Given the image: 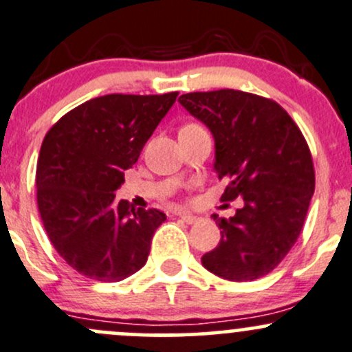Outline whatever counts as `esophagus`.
<instances>
[{
    "label": "esophagus",
    "instance_id": "1",
    "mask_svg": "<svg viewBox=\"0 0 352 352\" xmlns=\"http://www.w3.org/2000/svg\"><path fill=\"white\" fill-rule=\"evenodd\" d=\"M177 215H179V217L182 219L184 222H187V223H195L197 220H199V217H197V215L187 214V212H177Z\"/></svg>",
    "mask_w": 352,
    "mask_h": 352
}]
</instances>
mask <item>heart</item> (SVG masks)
<instances>
[{"instance_id":"b5f03b06","label":"heart","mask_w":352,"mask_h":352,"mask_svg":"<svg viewBox=\"0 0 352 352\" xmlns=\"http://www.w3.org/2000/svg\"><path fill=\"white\" fill-rule=\"evenodd\" d=\"M195 126H200V125H197V123H185V125H184L182 129H180V130H185V129H195Z\"/></svg>"}]
</instances>
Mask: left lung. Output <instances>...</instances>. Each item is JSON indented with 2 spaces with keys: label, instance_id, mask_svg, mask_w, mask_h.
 Returning a JSON list of instances; mask_svg holds the SVG:
<instances>
[{
  "label": "left lung",
  "instance_id": "left-lung-1",
  "mask_svg": "<svg viewBox=\"0 0 352 352\" xmlns=\"http://www.w3.org/2000/svg\"><path fill=\"white\" fill-rule=\"evenodd\" d=\"M215 138V170L229 179L220 200L241 197L229 220L212 215L220 242L204 254L207 270L244 283L267 276L299 239L316 187L309 145L277 102L247 91H194L179 98Z\"/></svg>",
  "mask_w": 352,
  "mask_h": 352
}]
</instances>
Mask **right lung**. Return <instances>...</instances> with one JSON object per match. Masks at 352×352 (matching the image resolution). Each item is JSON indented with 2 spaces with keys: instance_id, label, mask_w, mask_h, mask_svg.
Instances as JSON below:
<instances>
[{
  "instance_id": "1",
  "label": "right lung",
  "mask_w": 352,
  "mask_h": 352,
  "mask_svg": "<svg viewBox=\"0 0 352 352\" xmlns=\"http://www.w3.org/2000/svg\"><path fill=\"white\" fill-rule=\"evenodd\" d=\"M177 95L98 96L65 113L45 135L36 164L38 210L56 252L82 276L118 283L145 265L167 215L135 210L113 192Z\"/></svg>"
}]
</instances>
